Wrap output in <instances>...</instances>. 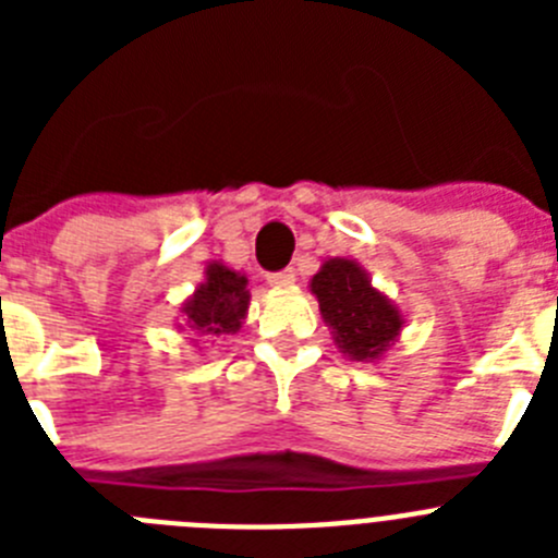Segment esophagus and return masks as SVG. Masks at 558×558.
<instances>
[{"label": "esophagus", "mask_w": 558, "mask_h": 558, "mask_svg": "<svg viewBox=\"0 0 558 558\" xmlns=\"http://www.w3.org/2000/svg\"><path fill=\"white\" fill-rule=\"evenodd\" d=\"M295 282L293 270H279V274H268V284L270 288H290Z\"/></svg>", "instance_id": "34e87169"}]
</instances>
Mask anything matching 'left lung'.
Masks as SVG:
<instances>
[{
  "label": "left lung",
  "instance_id": "obj_1",
  "mask_svg": "<svg viewBox=\"0 0 558 558\" xmlns=\"http://www.w3.org/2000/svg\"><path fill=\"white\" fill-rule=\"evenodd\" d=\"M318 310L338 349L357 363H374L399 340L405 327L402 310L379 293L354 259L332 256L310 279Z\"/></svg>",
  "mask_w": 558,
  "mask_h": 558
}]
</instances>
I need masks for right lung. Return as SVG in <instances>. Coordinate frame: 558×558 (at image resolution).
<instances>
[{
  "label": "right lung",
  "mask_w": 558,
  "mask_h": 558,
  "mask_svg": "<svg viewBox=\"0 0 558 558\" xmlns=\"http://www.w3.org/2000/svg\"><path fill=\"white\" fill-rule=\"evenodd\" d=\"M248 276L215 259L206 265L204 282L186 299L181 315H184V327L190 332L215 340L240 332L245 315H248Z\"/></svg>",
  "instance_id": "right-lung-1"
}]
</instances>
